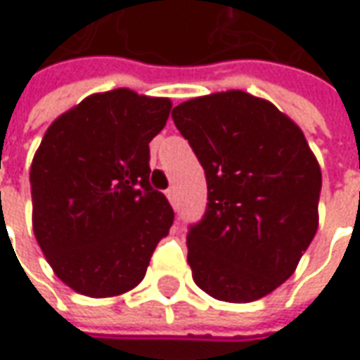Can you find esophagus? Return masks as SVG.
Masks as SVG:
<instances>
[{"mask_svg": "<svg viewBox=\"0 0 360 360\" xmlns=\"http://www.w3.org/2000/svg\"><path fill=\"white\" fill-rule=\"evenodd\" d=\"M166 196H168V200H170V204H172V206H176V188L174 186H170V188L166 190Z\"/></svg>", "mask_w": 360, "mask_h": 360, "instance_id": "1", "label": "esophagus"}]
</instances>
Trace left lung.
<instances>
[{
  "label": "left lung",
  "instance_id": "left-lung-1",
  "mask_svg": "<svg viewBox=\"0 0 360 360\" xmlns=\"http://www.w3.org/2000/svg\"><path fill=\"white\" fill-rule=\"evenodd\" d=\"M206 172L208 204L188 228L196 285L228 303L265 297L295 271L319 226L321 168L269 101L228 91L172 110Z\"/></svg>",
  "mask_w": 360,
  "mask_h": 360
}]
</instances>
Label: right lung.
<instances>
[{
    "label": "right lung",
    "mask_w": 360,
    "mask_h": 360,
    "mask_svg": "<svg viewBox=\"0 0 360 360\" xmlns=\"http://www.w3.org/2000/svg\"><path fill=\"white\" fill-rule=\"evenodd\" d=\"M172 103L129 89L86 96L51 124L31 164L33 231L63 283L112 297L142 281L172 206L150 186L148 142Z\"/></svg>",
    "instance_id": "add662e5"
}]
</instances>
